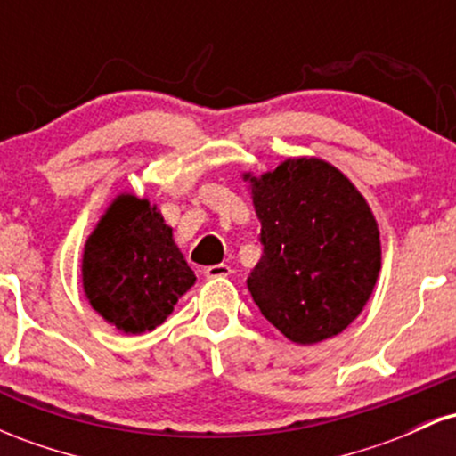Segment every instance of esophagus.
<instances>
[{
    "label": "esophagus",
    "instance_id": "obj_1",
    "mask_svg": "<svg viewBox=\"0 0 456 456\" xmlns=\"http://www.w3.org/2000/svg\"><path fill=\"white\" fill-rule=\"evenodd\" d=\"M203 274H206L208 279H224V276H229V274H232V268H229L227 264L208 265V268L203 270Z\"/></svg>",
    "mask_w": 456,
    "mask_h": 456
}]
</instances>
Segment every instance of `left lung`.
I'll return each instance as SVG.
<instances>
[{"label":"left lung","mask_w":456,"mask_h":456,"mask_svg":"<svg viewBox=\"0 0 456 456\" xmlns=\"http://www.w3.org/2000/svg\"><path fill=\"white\" fill-rule=\"evenodd\" d=\"M244 180L261 221L264 255L246 281L261 315L297 345L341 334L362 313L381 270L366 199L315 156Z\"/></svg>","instance_id":"8db88e82"}]
</instances>
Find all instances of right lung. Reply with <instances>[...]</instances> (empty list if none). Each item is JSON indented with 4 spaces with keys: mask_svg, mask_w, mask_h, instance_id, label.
I'll use <instances>...</instances> for the list:
<instances>
[{
    "mask_svg": "<svg viewBox=\"0 0 456 456\" xmlns=\"http://www.w3.org/2000/svg\"><path fill=\"white\" fill-rule=\"evenodd\" d=\"M81 281L104 322L124 334H143L171 315L197 276L159 208L122 192L87 238Z\"/></svg>",
    "mask_w": 456,
    "mask_h": 456,
    "instance_id": "1",
    "label": "right lung"
}]
</instances>
